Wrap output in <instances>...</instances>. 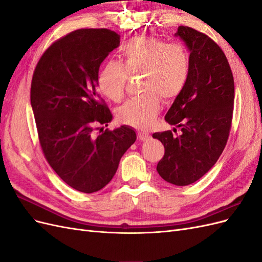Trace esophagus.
I'll use <instances>...</instances> for the list:
<instances>
[{"label": "esophagus", "mask_w": 262, "mask_h": 262, "mask_svg": "<svg viewBox=\"0 0 262 262\" xmlns=\"http://www.w3.org/2000/svg\"><path fill=\"white\" fill-rule=\"evenodd\" d=\"M138 139L140 141H145L147 139H149V136L146 133V132H143V131H138Z\"/></svg>", "instance_id": "esophagus-1"}]
</instances>
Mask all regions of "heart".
<instances>
[{"label":"heart","mask_w":262,"mask_h":262,"mask_svg":"<svg viewBox=\"0 0 262 262\" xmlns=\"http://www.w3.org/2000/svg\"><path fill=\"white\" fill-rule=\"evenodd\" d=\"M118 59L108 61L99 70L98 90L106 98L118 102L124 96L129 76L141 75L143 94L122 105L118 119L123 124L147 128L161 112L160 97L171 100L185 89L190 71L188 50L178 42L138 36L121 45Z\"/></svg>","instance_id":"obj_1"}]
</instances>
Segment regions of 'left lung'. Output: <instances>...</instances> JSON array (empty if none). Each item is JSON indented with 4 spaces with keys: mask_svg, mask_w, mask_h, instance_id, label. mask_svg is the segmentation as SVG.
<instances>
[{
    "mask_svg": "<svg viewBox=\"0 0 262 262\" xmlns=\"http://www.w3.org/2000/svg\"><path fill=\"white\" fill-rule=\"evenodd\" d=\"M180 37L190 50V71L185 89L165 116L166 122L181 128L156 132L165 147L157 164L160 176L169 184L188 186L215 164L227 143L234 110V77L220 46L203 33L179 26Z\"/></svg>",
    "mask_w": 262,
    "mask_h": 262,
    "instance_id": "obj_1",
    "label": "left lung"
}]
</instances>
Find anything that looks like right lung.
<instances>
[{"mask_svg": "<svg viewBox=\"0 0 262 262\" xmlns=\"http://www.w3.org/2000/svg\"><path fill=\"white\" fill-rule=\"evenodd\" d=\"M119 43L120 35L107 28L71 31L43 52L31 80L30 102L46 160L67 185L84 193L113 179L137 140L126 125L94 134L113 119L96 86L101 62Z\"/></svg>", "mask_w": 262, "mask_h": 262, "instance_id": "1", "label": "right lung"}]
</instances>
